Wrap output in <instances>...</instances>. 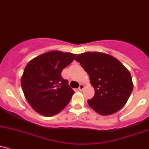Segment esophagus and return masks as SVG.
<instances>
[{
    "label": "esophagus",
    "mask_w": 149,
    "mask_h": 149,
    "mask_svg": "<svg viewBox=\"0 0 149 149\" xmlns=\"http://www.w3.org/2000/svg\"><path fill=\"white\" fill-rule=\"evenodd\" d=\"M84 84H80L79 87V91H82L83 89H84Z\"/></svg>",
    "instance_id": "obj_1"
}]
</instances>
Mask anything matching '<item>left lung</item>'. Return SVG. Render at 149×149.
<instances>
[{
	"label": "left lung",
	"instance_id": "1",
	"mask_svg": "<svg viewBox=\"0 0 149 149\" xmlns=\"http://www.w3.org/2000/svg\"><path fill=\"white\" fill-rule=\"evenodd\" d=\"M87 72L95 95L88 103L101 115H110L127 102L133 90L131 76L127 68L110 55L98 52L79 54L76 58Z\"/></svg>",
	"mask_w": 149,
	"mask_h": 149
}]
</instances>
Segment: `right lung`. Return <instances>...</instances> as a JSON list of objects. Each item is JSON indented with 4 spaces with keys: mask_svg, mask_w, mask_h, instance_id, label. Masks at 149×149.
<instances>
[{
    "mask_svg": "<svg viewBox=\"0 0 149 149\" xmlns=\"http://www.w3.org/2000/svg\"><path fill=\"white\" fill-rule=\"evenodd\" d=\"M76 54L50 51L31 60L25 68L21 86L25 97L40 114L52 116L67 106L74 93L61 72Z\"/></svg>",
    "mask_w": 149,
    "mask_h": 149,
    "instance_id": "right-lung-1",
    "label": "right lung"
}]
</instances>
